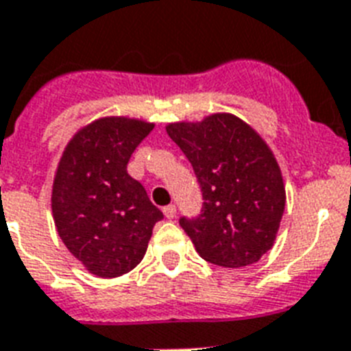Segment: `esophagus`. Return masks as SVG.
<instances>
[{"label":"esophagus","instance_id":"esophagus-1","mask_svg":"<svg viewBox=\"0 0 351 351\" xmlns=\"http://www.w3.org/2000/svg\"><path fill=\"white\" fill-rule=\"evenodd\" d=\"M164 216H166L167 220H173V218H175V216H176V207H175V205H166V207H164Z\"/></svg>","mask_w":351,"mask_h":351}]
</instances>
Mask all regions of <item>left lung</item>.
Here are the masks:
<instances>
[{"mask_svg": "<svg viewBox=\"0 0 351 351\" xmlns=\"http://www.w3.org/2000/svg\"><path fill=\"white\" fill-rule=\"evenodd\" d=\"M166 130L202 189L200 215L180 218L196 252L229 269L259 261L272 249L285 210L283 176L272 151L230 113L176 122Z\"/></svg>", "mask_w": 351, "mask_h": 351, "instance_id": "1", "label": "left lung"}]
</instances>
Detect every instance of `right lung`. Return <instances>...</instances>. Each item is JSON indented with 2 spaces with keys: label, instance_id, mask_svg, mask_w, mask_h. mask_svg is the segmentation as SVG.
<instances>
[{
  "label": "right lung",
  "instance_id": "add662e5",
  "mask_svg": "<svg viewBox=\"0 0 351 351\" xmlns=\"http://www.w3.org/2000/svg\"><path fill=\"white\" fill-rule=\"evenodd\" d=\"M155 124L104 117L68 142L52 189L57 232L66 249L99 278H119L146 254L162 210L128 175L133 151Z\"/></svg>",
  "mask_w": 351,
  "mask_h": 351
}]
</instances>
